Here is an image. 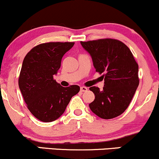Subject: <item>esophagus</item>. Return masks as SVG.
<instances>
[{
    "instance_id": "esophagus-1",
    "label": "esophagus",
    "mask_w": 159,
    "mask_h": 159,
    "mask_svg": "<svg viewBox=\"0 0 159 159\" xmlns=\"http://www.w3.org/2000/svg\"><path fill=\"white\" fill-rule=\"evenodd\" d=\"M88 90V88L86 87H81V92H86V91Z\"/></svg>"
}]
</instances>
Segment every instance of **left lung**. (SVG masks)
Masks as SVG:
<instances>
[{"label": "left lung", "mask_w": 159, "mask_h": 159, "mask_svg": "<svg viewBox=\"0 0 159 159\" xmlns=\"http://www.w3.org/2000/svg\"><path fill=\"white\" fill-rule=\"evenodd\" d=\"M90 53L96 72L105 78L103 90L91 87L95 94L90 110L100 118L108 120L126 110L139 84L138 64L123 43L114 39L81 42Z\"/></svg>", "instance_id": "1"}]
</instances>
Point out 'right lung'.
<instances>
[{"label":"right lung","mask_w":159,"mask_h":159,"mask_svg":"<svg viewBox=\"0 0 159 159\" xmlns=\"http://www.w3.org/2000/svg\"><path fill=\"white\" fill-rule=\"evenodd\" d=\"M75 43L52 42L34 47L25 56L19 78L21 94L30 113L40 121L48 123L64 113L80 87H63L54 79L63 56Z\"/></svg>","instance_id":"1"}]
</instances>
